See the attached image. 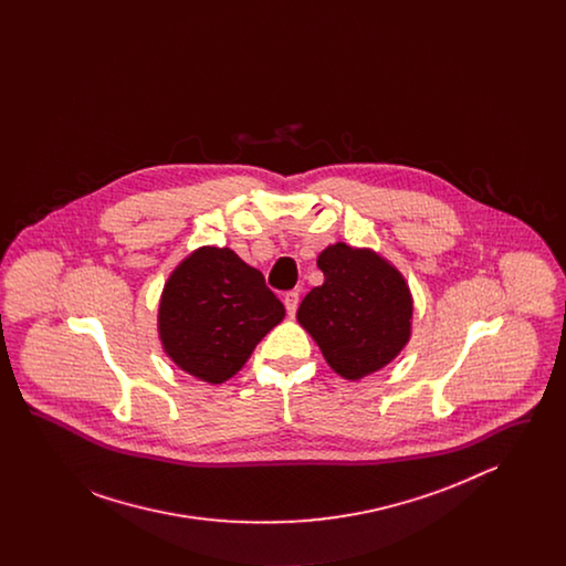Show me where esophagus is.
Wrapping results in <instances>:
<instances>
[{
  "label": "esophagus",
  "instance_id": "1",
  "mask_svg": "<svg viewBox=\"0 0 566 566\" xmlns=\"http://www.w3.org/2000/svg\"><path fill=\"white\" fill-rule=\"evenodd\" d=\"M284 305H286V312H289V316H295L296 307H298V293H296V291L286 293V295H284Z\"/></svg>",
  "mask_w": 566,
  "mask_h": 566
}]
</instances>
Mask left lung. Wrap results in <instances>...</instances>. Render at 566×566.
<instances>
[{
    "mask_svg": "<svg viewBox=\"0 0 566 566\" xmlns=\"http://www.w3.org/2000/svg\"><path fill=\"white\" fill-rule=\"evenodd\" d=\"M318 268L324 284L301 301L296 321L335 374L360 379L379 371L411 335L413 301L401 271L374 250L344 242L324 248Z\"/></svg>",
    "mask_w": 566,
    "mask_h": 566,
    "instance_id": "8db88e82",
    "label": "left lung"
}]
</instances>
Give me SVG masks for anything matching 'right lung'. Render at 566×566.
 <instances>
[{"instance_id":"1","label":"right lung","mask_w":566,"mask_h":566,"mask_svg":"<svg viewBox=\"0 0 566 566\" xmlns=\"http://www.w3.org/2000/svg\"><path fill=\"white\" fill-rule=\"evenodd\" d=\"M284 318L263 273L229 250L203 245L165 282L159 337L165 354L190 376L222 384Z\"/></svg>"}]
</instances>
